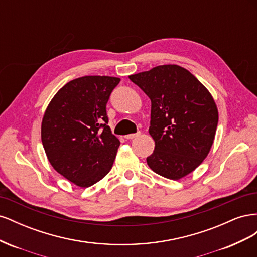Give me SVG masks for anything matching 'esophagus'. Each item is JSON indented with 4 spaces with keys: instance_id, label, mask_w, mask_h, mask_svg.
Wrapping results in <instances>:
<instances>
[{
    "instance_id": "1",
    "label": "esophagus",
    "mask_w": 257,
    "mask_h": 257,
    "mask_svg": "<svg viewBox=\"0 0 257 257\" xmlns=\"http://www.w3.org/2000/svg\"><path fill=\"white\" fill-rule=\"evenodd\" d=\"M139 135H141V133H135V134H128V135H125L124 136V138H126V139H133V138H136V137H138Z\"/></svg>"
}]
</instances>
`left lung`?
<instances>
[{"label": "left lung", "mask_w": 257, "mask_h": 257, "mask_svg": "<svg viewBox=\"0 0 257 257\" xmlns=\"http://www.w3.org/2000/svg\"><path fill=\"white\" fill-rule=\"evenodd\" d=\"M151 99L149 133L155 142L147 163L154 173L178 180L208 155L219 121L213 97L195 76L179 65H160L131 75Z\"/></svg>", "instance_id": "1"}]
</instances>
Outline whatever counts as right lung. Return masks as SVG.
<instances>
[{
  "instance_id": "right-lung-1",
  "label": "right lung",
  "mask_w": 257,
  "mask_h": 257,
  "mask_svg": "<svg viewBox=\"0 0 257 257\" xmlns=\"http://www.w3.org/2000/svg\"><path fill=\"white\" fill-rule=\"evenodd\" d=\"M120 78L83 76L67 82L49 103L42 143L52 167L81 188L110 172L120 141L108 126L106 105Z\"/></svg>"
}]
</instances>
